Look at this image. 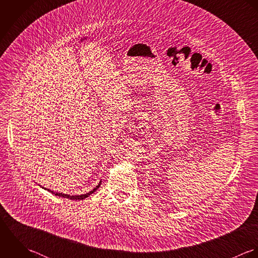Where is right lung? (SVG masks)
<instances>
[{
  "mask_svg": "<svg viewBox=\"0 0 258 258\" xmlns=\"http://www.w3.org/2000/svg\"><path fill=\"white\" fill-rule=\"evenodd\" d=\"M101 183H102V181H100L99 182V184L93 189V190H91L90 192H87V194H84V195H81V196H70V195H66V194H62V192H54V191H52L51 189H49V188H46V187H43L42 185V187L43 188H45L46 190H48V191H50V192H52V195H54V196H56V197H60V198H64V199H69V200H73V201H83V200H85V199H87L88 197H90L92 194H94L100 186H101Z\"/></svg>",
  "mask_w": 258,
  "mask_h": 258,
  "instance_id": "obj_1",
  "label": "right lung"
}]
</instances>
